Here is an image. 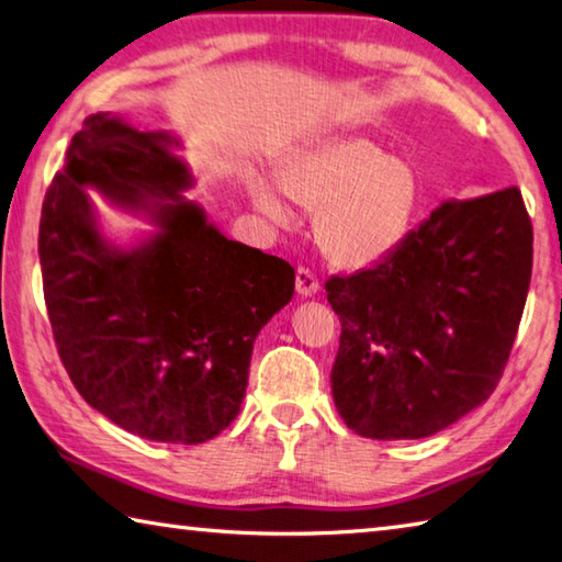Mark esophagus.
Listing matches in <instances>:
<instances>
[{
	"instance_id": "1",
	"label": "esophagus",
	"mask_w": 562,
	"mask_h": 562,
	"mask_svg": "<svg viewBox=\"0 0 562 562\" xmlns=\"http://www.w3.org/2000/svg\"><path fill=\"white\" fill-rule=\"evenodd\" d=\"M296 291H299V296H303V299L316 296V293L321 291V283H318L316 276H313L308 269H303V266L296 271Z\"/></svg>"
}]
</instances>
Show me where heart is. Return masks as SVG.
I'll return each instance as SVG.
<instances>
[{
  "label": "heart",
  "instance_id": "b5f03b06",
  "mask_svg": "<svg viewBox=\"0 0 562 562\" xmlns=\"http://www.w3.org/2000/svg\"><path fill=\"white\" fill-rule=\"evenodd\" d=\"M316 212V239L340 269H368L407 239L422 206L415 165L370 137L350 135L289 157L279 184L249 177V196L266 222L289 226L286 196Z\"/></svg>",
  "mask_w": 562,
  "mask_h": 562
}]
</instances>
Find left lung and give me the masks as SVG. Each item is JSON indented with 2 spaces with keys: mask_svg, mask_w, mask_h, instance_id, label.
Wrapping results in <instances>:
<instances>
[{
  "mask_svg": "<svg viewBox=\"0 0 562 562\" xmlns=\"http://www.w3.org/2000/svg\"><path fill=\"white\" fill-rule=\"evenodd\" d=\"M533 226L518 187L445 200L372 269L333 276L330 372L342 422L370 439H425L484 405L524 316Z\"/></svg>",
  "mask_w": 562,
  "mask_h": 562,
  "instance_id": "obj_1",
  "label": "left lung"
}]
</instances>
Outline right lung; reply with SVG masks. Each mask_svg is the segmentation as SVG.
I'll use <instances>...</instances> for the list:
<instances>
[{"instance_id":"obj_1","label":"right lung","mask_w":562,"mask_h":562,"mask_svg":"<svg viewBox=\"0 0 562 562\" xmlns=\"http://www.w3.org/2000/svg\"><path fill=\"white\" fill-rule=\"evenodd\" d=\"M180 147L170 131L88 117L46 192L38 261L58 356L88 405L131 435L202 445L239 415L254 340L296 271L187 200ZM88 189L154 229L111 240Z\"/></svg>"}]
</instances>
